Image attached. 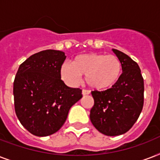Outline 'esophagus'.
Segmentation results:
<instances>
[{
    "label": "esophagus",
    "mask_w": 160,
    "mask_h": 160,
    "mask_svg": "<svg viewBox=\"0 0 160 160\" xmlns=\"http://www.w3.org/2000/svg\"><path fill=\"white\" fill-rule=\"evenodd\" d=\"M90 91L88 90H82V95H90Z\"/></svg>",
    "instance_id": "obj_1"
}]
</instances>
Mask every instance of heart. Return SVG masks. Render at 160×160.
I'll return each instance as SVG.
<instances>
[{"label": "heart", "instance_id": "obj_1", "mask_svg": "<svg viewBox=\"0 0 160 160\" xmlns=\"http://www.w3.org/2000/svg\"><path fill=\"white\" fill-rule=\"evenodd\" d=\"M122 73V63L113 55L89 53L78 55L71 65L61 66L60 75L65 82L76 85L80 75H85V82L95 90H106L119 80Z\"/></svg>", "mask_w": 160, "mask_h": 160}]
</instances>
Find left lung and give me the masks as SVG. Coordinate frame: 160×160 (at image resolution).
Returning <instances> with one entry per match:
<instances>
[{
    "label": "left lung",
    "mask_w": 160,
    "mask_h": 160,
    "mask_svg": "<svg viewBox=\"0 0 160 160\" xmlns=\"http://www.w3.org/2000/svg\"><path fill=\"white\" fill-rule=\"evenodd\" d=\"M113 51L121 61L123 73L111 88L91 91L95 104L90 109V121L107 136L129 131L144 105V79L139 65L126 54L115 49Z\"/></svg>",
    "instance_id": "obj_1"
}]
</instances>
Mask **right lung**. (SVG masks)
<instances>
[{
    "instance_id": "obj_1",
    "label": "right lung",
    "mask_w": 160,
    "mask_h": 160,
    "mask_svg": "<svg viewBox=\"0 0 160 160\" xmlns=\"http://www.w3.org/2000/svg\"><path fill=\"white\" fill-rule=\"evenodd\" d=\"M63 51L46 50L26 59L19 67L13 85L14 105L21 124L36 136L57 132L70 107L82 97V90L61 80Z\"/></svg>"
}]
</instances>
